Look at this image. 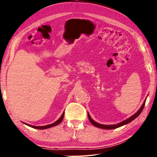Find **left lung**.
<instances>
[{"label":"left lung","mask_w":157,"mask_h":157,"mask_svg":"<svg viewBox=\"0 0 157 157\" xmlns=\"http://www.w3.org/2000/svg\"><path fill=\"white\" fill-rule=\"evenodd\" d=\"M145 101H146V98H145V100L144 101V103H143V105H141V108L139 109L138 111L136 112V113L134 114L133 116H132L131 117L128 118V119H126L125 121H123L119 123H118V124L116 125H103V124H100V123L95 122L94 120H93L91 117H90V114L88 113V119L90 120V121L91 122L92 124L95 126V127H97V128H102V129H106V130H112V129H115V128H119L121 126H123L124 125L128 124V123H130L131 121H132L134 119H135L136 118L139 116V115L141 113V112L143 111V109H144V108L145 106Z\"/></svg>","instance_id":"1"}]
</instances>
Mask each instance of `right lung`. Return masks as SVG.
I'll use <instances>...</instances> for the list:
<instances>
[{"label": "right lung", "mask_w": 157, "mask_h": 157, "mask_svg": "<svg viewBox=\"0 0 157 157\" xmlns=\"http://www.w3.org/2000/svg\"><path fill=\"white\" fill-rule=\"evenodd\" d=\"M64 114L65 112H63L62 114L61 117L59 118V119H58L56 122H54V123H52V124H49V125H44V126H35V125H29V124H27V123H23L29 126V127H31L32 128H35V129H38V130H43V129H47V128H52V127H54V126H56L57 125H59V123L62 121L63 119V117H64Z\"/></svg>", "instance_id": "right-lung-1"}]
</instances>
